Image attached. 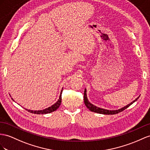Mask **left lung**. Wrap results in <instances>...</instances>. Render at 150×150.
Listing matches in <instances>:
<instances>
[{"label": "left lung", "instance_id": "1", "mask_svg": "<svg viewBox=\"0 0 150 150\" xmlns=\"http://www.w3.org/2000/svg\"><path fill=\"white\" fill-rule=\"evenodd\" d=\"M83 99H84V103H85V105L86 106L87 108L89 109L90 111L93 112H95V113H100V114H104V115H114V114H117L120 113L122 111H124V110H125L126 108H127L129 106H130L132 104L136 101L138 98H139L137 97L135 100L133 101L132 102H131L130 103V104L127 105V106L123 107V108H120V109H118V110H105V109H103V108H99L98 106H96L92 104L91 103L89 100H88L87 97V91L86 89H85V91H84V94H83Z\"/></svg>", "mask_w": 150, "mask_h": 150}]
</instances>
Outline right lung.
<instances>
[{
  "label": "right lung",
  "instance_id": "1",
  "mask_svg": "<svg viewBox=\"0 0 150 150\" xmlns=\"http://www.w3.org/2000/svg\"><path fill=\"white\" fill-rule=\"evenodd\" d=\"M63 89L61 91V93H60V96H59V98L57 101L55 103V104H54L53 105H52L51 106L47 108H45L43 110H27V109H25L26 110H27L28 112H30V113H32L34 114H47V113H50L52 112H54L56 111L57 108H59V106L61 105V94H62V91H63ZM12 99L13 100V99L12 98ZM14 101V100H13Z\"/></svg>",
  "mask_w": 150,
  "mask_h": 150
}]
</instances>
